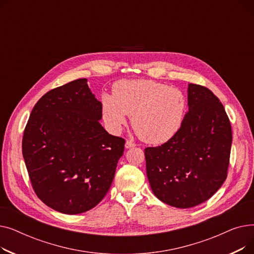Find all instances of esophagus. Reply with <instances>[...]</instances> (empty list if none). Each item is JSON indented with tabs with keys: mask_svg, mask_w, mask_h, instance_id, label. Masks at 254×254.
Returning <instances> with one entry per match:
<instances>
[{
	"mask_svg": "<svg viewBox=\"0 0 254 254\" xmlns=\"http://www.w3.org/2000/svg\"><path fill=\"white\" fill-rule=\"evenodd\" d=\"M136 146V143H134L132 141H130V140H127V142H126V148H132V147H135Z\"/></svg>",
	"mask_w": 254,
	"mask_h": 254,
	"instance_id": "esophagus-1",
	"label": "esophagus"
}]
</instances>
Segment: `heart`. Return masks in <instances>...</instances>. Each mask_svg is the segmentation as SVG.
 I'll use <instances>...</instances> for the list:
<instances>
[{
	"mask_svg": "<svg viewBox=\"0 0 254 254\" xmlns=\"http://www.w3.org/2000/svg\"><path fill=\"white\" fill-rule=\"evenodd\" d=\"M188 108L181 90L152 80H120L113 86V95L102 96V113L112 131L127 124L146 143L163 144L179 131Z\"/></svg>",
	"mask_w": 254,
	"mask_h": 254,
	"instance_id": "heart-1",
	"label": "heart"
}]
</instances>
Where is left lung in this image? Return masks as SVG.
Wrapping results in <instances>:
<instances>
[{
	"label": "left lung",
	"instance_id": "obj_1",
	"mask_svg": "<svg viewBox=\"0 0 254 254\" xmlns=\"http://www.w3.org/2000/svg\"><path fill=\"white\" fill-rule=\"evenodd\" d=\"M232 127L219 99L205 86L189 85V112L177 134L145 148L146 174L155 196L176 208L206 202L228 176Z\"/></svg>",
	"mask_w": 254,
	"mask_h": 254
}]
</instances>
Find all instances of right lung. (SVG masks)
Returning <instances> with one entry per match:
<instances>
[{
  "label": "right lung",
  "instance_id": "1",
  "mask_svg": "<svg viewBox=\"0 0 254 254\" xmlns=\"http://www.w3.org/2000/svg\"><path fill=\"white\" fill-rule=\"evenodd\" d=\"M102 103L85 78L46 92L33 108L22 137V155L33 190L64 214L96 207L108 192L125 139L102 125Z\"/></svg>",
  "mask_w": 254,
  "mask_h": 254
}]
</instances>
